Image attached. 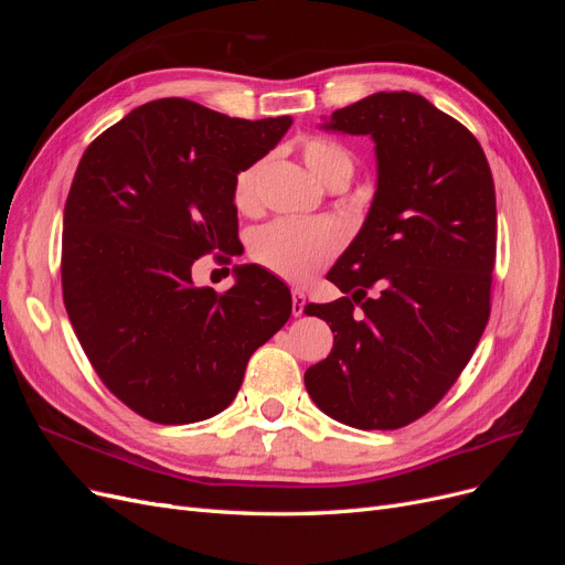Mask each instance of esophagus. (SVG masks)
I'll use <instances>...</instances> for the list:
<instances>
[{
    "label": "esophagus",
    "instance_id": "obj_1",
    "mask_svg": "<svg viewBox=\"0 0 565 565\" xmlns=\"http://www.w3.org/2000/svg\"><path fill=\"white\" fill-rule=\"evenodd\" d=\"M303 303H306V295L301 289H292V313L299 318L303 313Z\"/></svg>",
    "mask_w": 565,
    "mask_h": 565
}]
</instances>
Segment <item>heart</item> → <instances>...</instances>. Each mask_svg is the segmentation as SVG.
Segmentation results:
<instances>
[{"mask_svg":"<svg viewBox=\"0 0 565 565\" xmlns=\"http://www.w3.org/2000/svg\"><path fill=\"white\" fill-rule=\"evenodd\" d=\"M303 162L311 172L330 183L339 177L351 179V152L330 139H309L301 146ZM264 162H254L235 177L233 200L237 207L249 210L259 198V179ZM344 245V233L330 218H278L266 224L252 237V259L285 280L303 282L316 270L328 266Z\"/></svg>","mask_w":565,"mask_h":565,"instance_id":"1","label":"heart"}]
</instances>
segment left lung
I'll list each match as a JSON object with an SVG mask.
<instances>
[{"label":"left lung","instance_id":"obj_1","mask_svg":"<svg viewBox=\"0 0 565 565\" xmlns=\"http://www.w3.org/2000/svg\"><path fill=\"white\" fill-rule=\"evenodd\" d=\"M322 127L372 136L377 193L328 273L347 297L303 306L337 332L306 391L341 424L401 429L446 396L488 324L492 172L476 136L419 94H372Z\"/></svg>","mask_w":565,"mask_h":565}]
</instances>
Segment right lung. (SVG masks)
<instances>
[{"label": "right lung", "mask_w": 565, "mask_h": 565, "mask_svg": "<svg viewBox=\"0 0 565 565\" xmlns=\"http://www.w3.org/2000/svg\"><path fill=\"white\" fill-rule=\"evenodd\" d=\"M289 125L160 98L84 150L63 214V301L100 382L136 415L214 417L292 313L287 285L262 266H237L224 295L191 276L200 256L241 243L235 177Z\"/></svg>", "instance_id": "add662e5"}]
</instances>
